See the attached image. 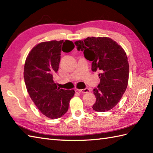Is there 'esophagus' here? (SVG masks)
<instances>
[{"label": "esophagus", "mask_w": 153, "mask_h": 153, "mask_svg": "<svg viewBox=\"0 0 153 153\" xmlns=\"http://www.w3.org/2000/svg\"><path fill=\"white\" fill-rule=\"evenodd\" d=\"M79 92L82 93H89L90 92V89L88 88H85L83 89H78Z\"/></svg>", "instance_id": "34e87169"}]
</instances>
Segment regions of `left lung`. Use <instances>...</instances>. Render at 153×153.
<instances>
[{
  "mask_svg": "<svg viewBox=\"0 0 153 153\" xmlns=\"http://www.w3.org/2000/svg\"><path fill=\"white\" fill-rule=\"evenodd\" d=\"M78 51H83L87 60L92 61L91 70L99 72L100 83L93 89L96 102L93 109L105 112L114 108L128 86L129 63L121 46L109 37H87L75 42Z\"/></svg>",
  "mask_w": 153,
  "mask_h": 153,
  "instance_id": "8db88e82",
  "label": "left lung"
}]
</instances>
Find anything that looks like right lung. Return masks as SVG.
I'll use <instances>...</instances> for the list:
<instances>
[{
  "instance_id": "obj_1",
  "label": "right lung",
  "mask_w": 153,
  "mask_h": 153,
  "mask_svg": "<svg viewBox=\"0 0 153 153\" xmlns=\"http://www.w3.org/2000/svg\"><path fill=\"white\" fill-rule=\"evenodd\" d=\"M74 47L68 40L43 42L32 48L25 60L24 77L27 92L41 112L49 118L62 116L75 93L74 90L60 89L53 81L61 51L69 53Z\"/></svg>"
}]
</instances>
